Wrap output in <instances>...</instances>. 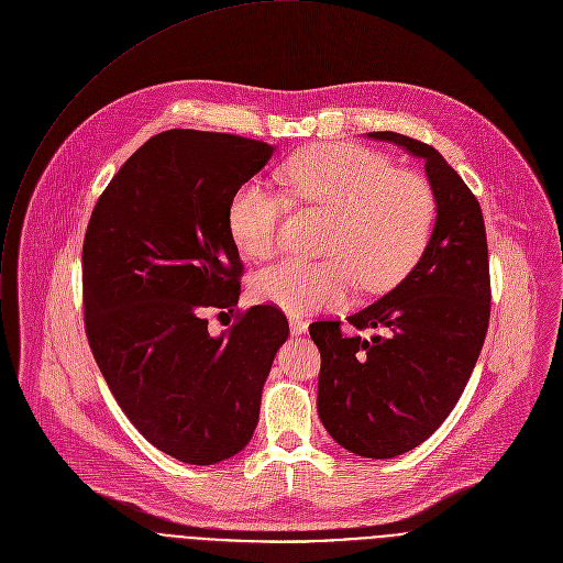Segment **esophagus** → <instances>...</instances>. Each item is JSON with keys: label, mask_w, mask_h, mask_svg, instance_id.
<instances>
[{"label": "esophagus", "mask_w": 563, "mask_h": 563, "mask_svg": "<svg viewBox=\"0 0 563 563\" xmlns=\"http://www.w3.org/2000/svg\"><path fill=\"white\" fill-rule=\"evenodd\" d=\"M289 329H291V333H294V335H300V333H305V331H307V322L294 316V318H289Z\"/></svg>", "instance_id": "obj_1"}]
</instances>
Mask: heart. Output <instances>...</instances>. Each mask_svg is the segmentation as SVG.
I'll return each mask as SVG.
<instances>
[{
    "instance_id": "b5f03b06",
    "label": "heart",
    "mask_w": 563,
    "mask_h": 563,
    "mask_svg": "<svg viewBox=\"0 0 563 563\" xmlns=\"http://www.w3.org/2000/svg\"><path fill=\"white\" fill-rule=\"evenodd\" d=\"M278 179L296 203L329 210L322 245L329 256L285 258L261 269L252 278L258 302L305 313L344 305L357 280L368 291L388 289L417 265L432 239L439 214L432 184L368 146H311L289 157ZM285 208L283 192L245 181L228 206L236 247L252 258L274 254Z\"/></svg>"
}]
</instances>
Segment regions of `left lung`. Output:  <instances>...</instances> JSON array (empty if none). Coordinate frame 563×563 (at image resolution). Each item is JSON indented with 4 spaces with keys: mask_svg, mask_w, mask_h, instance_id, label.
Wrapping results in <instances>:
<instances>
[{
    "mask_svg": "<svg viewBox=\"0 0 563 563\" xmlns=\"http://www.w3.org/2000/svg\"><path fill=\"white\" fill-rule=\"evenodd\" d=\"M426 159L439 214L417 267L384 298L340 320L309 327L320 349L318 412L327 432L364 459H393L430 439L459 404L483 351L492 316L489 250L481 203L426 142L373 131Z\"/></svg>",
    "mask_w": 563,
    "mask_h": 563,
    "instance_id": "obj_1",
    "label": "left lung"
}]
</instances>
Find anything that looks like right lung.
<instances>
[{
	"instance_id": "obj_1",
	"label": "right lung",
	"mask_w": 563,
	"mask_h": 563,
	"mask_svg": "<svg viewBox=\"0 0 563 563\" xmlns=\"http://www.w3.org/2000/svg\"><path fill=\"white\" fill-rule=\"evenodd\" d=\"M274 146L170 129L146 140L98 197L82 241L85 333L135 430L159 452L214 465L241 452L289 335L274 305L236 309L243 263L228 228L232 195ZM208 308L235 313L219 339Z\"/></svg>"
}]
</instances>
